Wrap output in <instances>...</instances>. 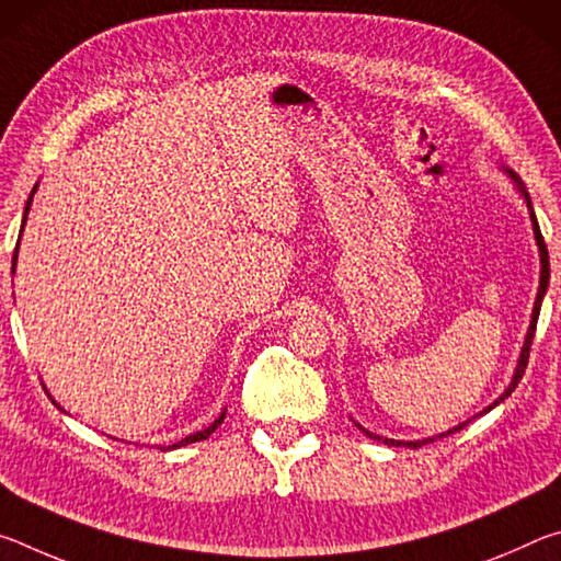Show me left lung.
I'll return each instance as SVG.
<instances>
[{
  "label": "left lung",
  "instance_id": "1",
  "mask_svg": "<svg viewBox=\"0 0 561 561\" xmlns=\"http://www.w3.org/2000/svg\"><path fill=\"white\" fill-rule=\"evenodd\" d=\"M510 173V178L515 180L517 183V190L522 193V197H525L527 201V207H529V217H531V230H535V240H537V247H539V262H542V277H539V289H537V301H535V309H531V321H529V331H527V339H525V346H522V354H519V360H517V368H515V376H512V383L505 388V393H502L495 403L492 405H488L485 411L482 413H488V411H492V408L495 405H500L502 401H505V398L515 391L517 388V383L522 381V376H525V368H527V360H529V346H531V339H535V329H537V319H539V307H542V299H545V291H547V284H549V252H547V244H545V237H542V232H539V225H537V217H535V210H531V201H529V193L525 190V185H522V180L512 173V170H507ZM358 425V423H356ZM360 428V425H358ZM465 428V423H460V425H455V428H450L448 433H443V435H453V433H458V431H462ZM364 431L368 438H374V440H383L386 445H408V448H421V445H425L428 440H435V438H428V440H411V443H401V440H391V438H381V435H376V433H371V431H366V428H360ZM440 435V438H443Z\"/></svg>",
  "mask_w": 561,
  "mask_h": 561
}]
</instances>
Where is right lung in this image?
I'll use <instances>...</instances> for the list:
<instances>
[{
    "label": "right lung",
    "mask_w": 561,
    "mask_h": 561,
    "mask_svg": "<svg viewBox=\"0 0 561 561\" xmlns=\"http://www.w3.org/2000/svg\"><path fill=\"white\" fill-rule=\"evenodd\" d=\"M34 193H36V185H34V190H32V195H30V201H26V207H24V220H22V230H24V222H26V215H30V207H32V197H34ZM16 252H19V244H16V250H14V264H16ZM225 421V411L220 413V417H217L215 423H210L207 425L205 431H201V433H193V435H187V438H183V440H178V443H173V445H168V448H160V450H175V448H183V445H190V443H197V440H207L210 438V435L215 433V428L217 425H220Z\"/></svg>",
    "instance_id": "1"
}]
</instances>
